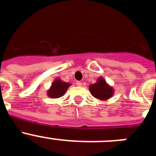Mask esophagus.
Wrapping results in <instances>:
<instances>
[{"instance_id": "esophagus-1", "label": "esophagus", "mask_w": 156, "mask_h": 156, "mask_svg": "<svg viewBox=\"0 0 156 156\" xmlns=\"http://www.w3.org/2000/svg\"><path fill=\"white\" fill-rule=\"evenodd\" d=\"M76 85L78 87H82V83H81L80 81H76Z\"/></svg>"}]
</instances>
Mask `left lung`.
<instances>
[{
    "label": "left lung",
    "mask_w": 156,
    "mask_h": 156,
    "mask_svg": "<svg viewBox=\"0 0 156 156\" xmlns=\"http://www.w3.org/2000/svg\"><path fill=\"white\" fill-rule=\"evenodd\" d=\"M89 90L92 96L101 101H106L112 97L114 90L112 87L108 85L103 77H99L97 82L89 86Z\"/></svg>",
    "instance_id": "1"
}]
</instances>
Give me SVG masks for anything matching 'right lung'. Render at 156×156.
Listing matches in <instances>:
<instances>
[{
    "mask_svg": "<svg viewBox=\"0 0 156 156\" xmlns=\"http://www.w3.org/2000/svg\"><path fill=\"white\" fill-rule=\"evenodd\" d=\"M70 85L69 83L64 82L59 78H56L48 90V96L51 98H58L65 94Z\"/></svg>",
    "mask_w": 156,
    "mask_h": 156,
    "instance_id": "right-lung-1",
    "label": "right lung"
}]
</instances>
